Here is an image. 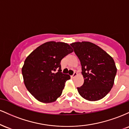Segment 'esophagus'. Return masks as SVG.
Segmentation results:
<instances>
[{
  "mask_svg": "<svg viewBox=\"0 0 129 129\" xmlns=\"http://www.w3.org/2000/svg\"><path fill=\"white\" fill-rule=\"evenodd\" d=\"M77 75H78V74H77V73H76V72H75V73H73V75L71 76V78H75V77L77 76Z\"/></svg>",
  "mask_w": 129,
  "mask_h": 129,
  "instance_id": "obj_1",
  "label": "esophagus"
}]
</instances>
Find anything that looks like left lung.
<instances>
[{
    "label": "left lung",
    "mask_w": 129,
    "mask_h": 129,
    "mask_svg": "<svg viewBox=\"0 0 129 129\" xmlns=\"http://www.w3.org/2000/svg\"><path fill=\"white\" fill-rule=\"evenodd\" d=\"M70 45L82 66L84 82L77 88L79 94L90 101L101 100L114 84L117 69L113 59L93 43L76 42Z\"/></svg>",
    "instance_id": "1"
}]
</instances>
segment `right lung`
Returning a JSON list of instances; mask_svg holds the SVG:
<instances>
[{
	"label": "right lung",
	"instance_id": "right-lung-1",
	"mask_svg": "<svg viewBox=\"0 0 129 129\" xmlns=\"http://www.w3.org/2000/svg\"><path fill=\"white\" fill-rule=\"evenodd\" d=\"M73 51L67 43L50 41L27 56L22 68L23 82L37 100L51 103L60 96L66 82L70 79V75L61 72L60 61Z\"/></svg>",
	"mask_w": 129,
	"mask_h": 129
}]
</instances>
